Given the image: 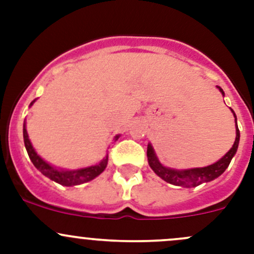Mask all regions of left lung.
I'll return each instance as SVG.
<instances>
[{"mask_svg":"<svg viewBox=\"0 0 254 254\" xmlns=\"http://www.w3.org/2000/svg\"><path fill=\"white\" fill-rule=\"evenodd\" d=\"M219 91L221 92L222 96H225V92L222 91L221 87L216 86ZM232 114L235 117V125H236V139H235L232 147L227 151L226 155L222 156L219 161H216L212 165L206 166V167H195V168H187V170H176V168L166 167L158 160L155 150H153L151 142L147 145V161L150 165L151 170L156 173L160 178L167 183L173 184V186L183 187V188H194L198 187L201 183H207V182L214 181L215 178L220 177L226 171L231 162L232 157L236 155L238 143H240V130L237 127V117L235 112L232 111Z\"/></svg>","mask_w":254,"mask_h":254,"instance_id":"left-lung-1","label":"left lung"}]
</instances>
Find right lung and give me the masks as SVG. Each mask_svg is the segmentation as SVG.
<instances>
[{
  "label": "right lung",
  "instance_id": "add662e5",
  "mask_svg": "<svg viewBox=\"0 0 254 254\" xmlns=\"http://www.w3.org/2000/svg\"><path fill=\"white\" fill-rule=\"evenodd\" d=\"M37 99L32 102L29 104V107H32L34 104V102ZM120 137V135H115L114 140H118ZM23 139H24V145L25 150H27L28 156H29L30 161L33 162V165L35 166L38 171L43 173L45 177L50 178L51 181L56 182V183L61 184V186L65 187H73L78 186V184L87 183V182L92 181L96 177H98L106 170L107 165H108V155L101 161V162L96 163L93 166H88V167L83 168H77V170H64V168L55 167V166L50 165V163L47 162L44 158L40 157L37 153V151L33 147L32 142H30L29 136H28L27 132V122L24 120L23 123Z\"/></svg>",
  "mask_w": 254,
  "mask_h": 254
}]
</instances>
